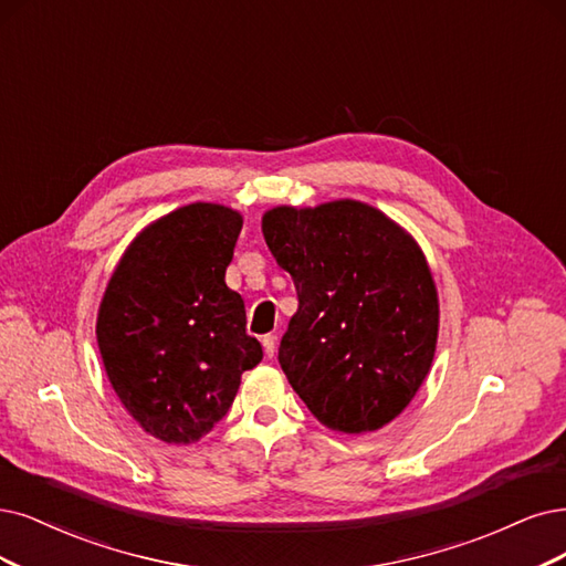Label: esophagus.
I'll return each instance as SVG.
<instances>
[{"label":"esophagus","mask_w":566,"mask_h":566,"mask_svg":"<svg viewBox=\"0 0 566 566\" xmlns=\"http://www.w3.org/2000/svg\"><path fill=\"white\" fill-rule=\"evenodd\" d=\"M263 349H265V357H275V349H277V338L275 336H263Z\"/></svg>","instance_id":"1"}]
</instances>
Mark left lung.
<instances>
[{"mask_svg": "<svg viewBox=\"0 0 566 566\" xmlns=\"http://www.w3.org/2000/svg\"><path fill=\"white\" fill-rule=\"evenodd\" d=\"M263 238L294 280L298 312L280 366L317 420L378 431L422 387L438 340V294L422 249L359 200L275 207Z\"/></svg>", "mask_w": 566, "mask_h": 566, "instance_id": "obj_1", "label": "left lung"}]
</instances>
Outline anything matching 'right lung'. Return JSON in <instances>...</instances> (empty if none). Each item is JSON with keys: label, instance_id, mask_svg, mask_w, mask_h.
I'll return each mask as SVG.
<instances>
[{"label": "right lung", "instance_id": "obj_1", "mask_svg": "<svg viewBox=\"0 0 566 566\" xmlns=\"http://www.w3.org/2000/svg\"><path fill=\"white\" fill-rule=\"evenodd\" d=\"M240 212L193 202L160 217L125 249L97 312L107 378L139 427L196 443L233 406L242 373L263 359L244 301L226 286Z\"/></svg>", "mask_w": 566, "mask_h": 566}]
</instances>
